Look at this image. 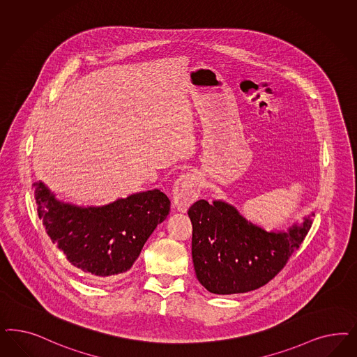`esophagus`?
<instances>
[{
	"mask_svg": "<svg viewBox=\"0 0 357 357\" xmlns=\"http://www.w3.org/2000/svg\"><path fill=\"white\" fill-rule=\"evenodd\" d=\"M199 176L196 172L181 174L173 184V204L177 210L186 211L199 197Z\"/></svg>",
	"mask_w": 357,
	"mask_h": 357,
	"instance_id": "34e87169",
	"label": "esophagus"
}]
</instances>
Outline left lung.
I'll return each mask as SVG.
<instances>
[{
	"label": "left lung",
	"instance_id": "8db88e82",
	"mask_svg": "<svg viewBox=\"0 0 357 357\" xmlns=\"http://www.w3.org/2000/svg\"><path fill=\"white\" fill-rule=\"evenodd\" d=\"M188 214L193 226L196 276L214 294L247 293L264 287L287 265L312 225L306 217L288 231L268 232L225 201L208 204L199 199Z\"/></svg>",
	"mask_w": 357,
	"mask_h": 357
}]
</instances>
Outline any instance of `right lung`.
Returning a JSON list of instances; mask_svg holds the SVG:
<instances>
[{"label": "right lung", "mask_w": 357, "mask_h": 357, "mask_svg": "<svg viewBox=\"0 0 357 357\" xmlns=\"http://www.w3.org/2000/svg\"><path fill=\"white\" fill-rule=\"evenodd\" d=\"M34 196L52 243L73 266L101 278L127 272L171 208V201L159 189L101 207L64 204L42 181L35 183Z\"/></svg>", "instance_id": "right-lung-1"}]
</instances>
